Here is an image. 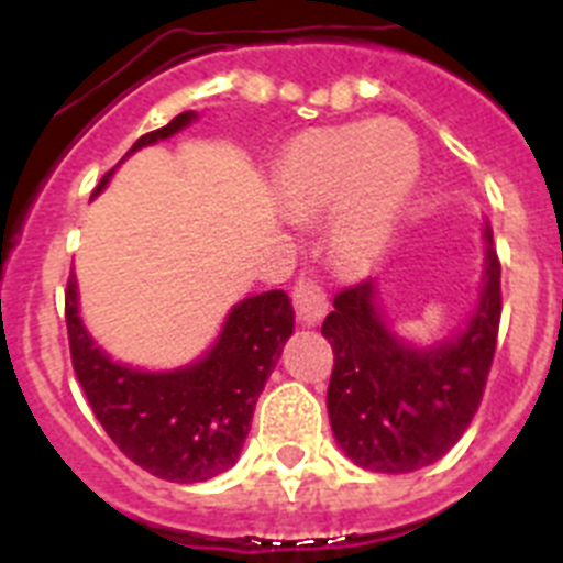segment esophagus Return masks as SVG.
<instances>
[{"label": "esophagus", "mask_w": 563, "mask_h": 563, "mask_svg": "<svg viewBox=\"0 0 563 563\" xmlns=\"http://www.w3.org/2000/svg\"><path fill=\"white\" fill-rule=\"evenodd\" d=\"M292 307L301 324H316L327 312V292L324 287L312 278H298L292 287Z\"/></svg>", "instance_id": "esophagus-1"}]
</instances>
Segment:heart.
Wrapping results in <instances>:
<instances>
[{"label":"heart","mask_w":563,"mask_h":563,"mask_svg":"<svg viewBox=\"0 0 563 563\" xmlns=\"http://www.w3.org/2000/svg\"><path fill=\"white\" fill-rule=\"evenodd\" d=\"M420 174L415 134L395 121L310 129L278 163L276 191L296 217L338 206L332 245L350 265L386 247Z\"/></svg>","instance_id":"b5f03b06"}]
</instances>
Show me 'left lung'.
<instances>
[{"instance_id": "8db88e82", "label": "left lung", "mask_w": 563, "mask_h": 563, "mask_svg": "<svg viewBox=\"0 0 563 563\" xmlns=\"http://www.w3.org/2000/svg\"><path fill=\"white\" fill-rule=\"evenodd\" d=\"M485 278L467 330L434 350L397 341L375 305L372 282L335 296L324 332L332 343L327 389L335 440L377 474H409L449 454L485 395L501 318V262L485 225Z\"/></svg>"}]
</instances>
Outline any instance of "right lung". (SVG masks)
Returning a JSON list of instances; mask_svg holds the SVG:
<instances>
[{
  "mask_svg": "<svg viewBox=\"0 0 563 563\" xmlns=\"http://www.w3.org/2000/svg\"><path fill=\"white\" fill-rule=\"evenodd\" d=\"M194 121L180 112L146 132L134 148L163 141ZM109 168L96 186H107ZM69 357L89 409L134 465L157 479L206 482L236 462L251 417L282 346L292 335V305L285 290L245 298L231 310L220 341L200 363L180 372H137L112 363L78 318L76 276L64 290Z\"/></svg>",
  "mask_w": 563,
  "mask_h": 563,
  "instance_id": "right-lung-1",
  "label": "right lung"
}]
</instances>
